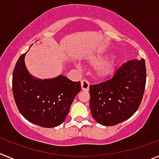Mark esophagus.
Instances as JSON below:
<instances>
[{
    "mask_svg": "<svg viewBox=\"0 0 159 159\" xmlns=\"http://www.w3.org/2000/svg\"><path fill=\"white\" fill-rule=\"evenodd\" d=\"M89 86H90V84H89L88 81L86 80H81V88L83 90H85V91L89 90Z\"/></svg>",
    "mask_w": 159,
    "mask_h": 159,
    "instance_id": "obj_1",
    "label": "esophagus"
}]
</instances>
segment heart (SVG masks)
<instances>
[{"instance_id": "obj_1", "label": "heart", "mask_w": 159, "mask_h": 159, "mask_svg": "<svg viewBox=\"0 0 159 159\" xmlns=\"http://www.w3.org/2000/svg\"><path fill=\"white\" fill-rule=\"evenodd\" d=\"M106 56L97 55L92 56L88 59V61L92 65H98L96 67V74L101 78H105L111 75L115 70L116 62L114 61H105Z\"/></svg>"}]
</instances>
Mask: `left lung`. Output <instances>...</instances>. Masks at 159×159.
Instances as JSON below:
<instances>
[{
    "label": "left lung",
    "instance_id": "left-lung-1",
    "mask_svg": "<svg viewBox=\"0 0 159 159\" xmlns=\"http://www.w3.org/2000/svg\"><path fill=\"white\" fill-rule=\"evenodd\" d=\"M143 59L123 63L111 79L90 86L92 116L103 126H115L130 118L140 107L146 84Z\"/></svg>",
    "mask_w": 159,
    "mask_h": 159
}]
</instances>
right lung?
<instances>
[{"instance_id":"1","label":"right lung","mask_w":159,"mask_h":159,"mask_svg":"<svg viewBox=\"0 0 159 159\" xmlns=\"http://www.w3.org/2000/svg\"><path fill=\"white\" fill-rule=\"evenodd\" d=\"M22 54L12 75V92L16 106L25 119L37 126L53 128L66 119L71 105L80 91V82L64 75L40 80L29 74Z\"/></svg>"}]
</instances>
